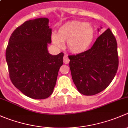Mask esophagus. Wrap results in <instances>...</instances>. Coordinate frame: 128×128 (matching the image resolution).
<instances>
[{
  "label": "esophagus",
  "instance_id": "1",
  "mask_svg": "<svg viewBox=\"0 0 128 128\" xmlns=\"http://www.w3.org/2000/svg\"><path fill=\"white\" fill-rule=\"evenodd\" d=\"M63 61L65 64H68L69 62V59L68 58V56L67 55H65L63 58Z\"/></svg>",
  "mask_w": 128,
  "mask_h": 128
}]
</instances>
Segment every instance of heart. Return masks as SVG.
Here are the masks:
<instances>
[{
  "label": "heart",
  "instance_id": "1",
  "mask_svg": "<svg viewBox=\"0 0 128 128\" xmlns=\"http://www.w3.org/2000/svg\"><path fill=\"white\" fill-rule=\"evenodd\" d=\"M95 37V30L89 23L72 20L65 23L58 29V34L51 35V41L57 48L63 46L67 42L68 50L72 53L86 52L92 43Z\"/></svg>",
  "mask_w": 128,
  "mask_h": 128
}]
</instances>
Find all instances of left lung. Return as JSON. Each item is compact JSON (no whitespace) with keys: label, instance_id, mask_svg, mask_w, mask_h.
<instances>
[{"label":"left lung","instance_id":"left-lung-1","mask_svg":"<svg viewBox=\"0 0 128 128\" xmlns=\"http://www.w3.org/2000/svg\"><path fill=\"white\" fill-rule=\"evenodd\" d=\"M69 58L72 78L78 91L85 95L97 94L110 84L118 70L116 40L108 28L90 50Z\"/></svg>","mask_w":128,"mask_h":128}]
</instances>
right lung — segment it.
I'll use <instances>...</instances> for the list:
<instances>
[{
  "label": "right lung",
  "mask_w": 128,
  "mask_h": 128,
  "mask_svg": "<svg viewBox=\"0 0 128 128\" xmlns=\"http://www.w3.org/2000/svg\"><path fill=\"white\" fill-rule=\"evenodd\" d=\"M49 19L26 21L14 30L6 50V61L13 84L26 96L44 99L52 94L64 53L51 55Z\"/></svg>",
  "instance_id": "add662e5"
}]
</instances>
